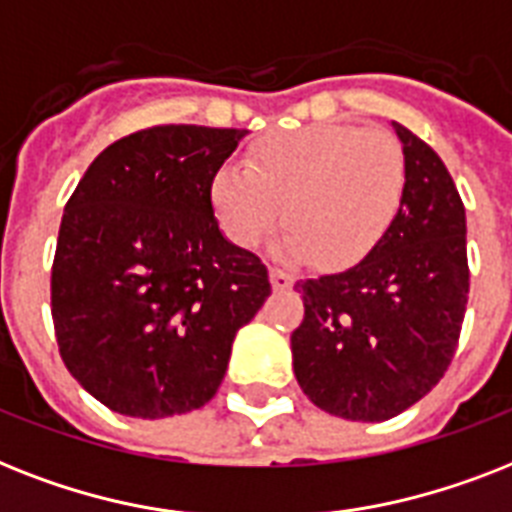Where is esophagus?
Segmentation results:
<instances>
[{
	"label": "esophagus",
	"mask_w": 512,
	"mask_h": 512,
	"mask_svg": "<svg viewBox=\"0 0 512 512\" xmlns=\"http://www.w3.org/2000/svg\"><path fill=\"white\" fill-rule=\"evenodd\" d=\"M269 280H272V288H275V290H290V288H293V277H290L288 272L277 269V267L269 269Z\"/></svg>",
	"instance_id": "obj_1"
}]
</instances>
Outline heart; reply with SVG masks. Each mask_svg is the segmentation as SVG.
I'll list each match as a JSON object with an SVG mask.
<instances>
[{
	"label": "heart",
	"mask_w": 512,
	"mask_h": 512,
	"mask_svg": "<svg viewBox=\"0 0 512 512\" xmlns=\"http://www.w3.org/2000/svg\"><path fill=\"white\" fill-rule=\"evenodd\" d=\"M242 169L224 166L211 206L240 248L264 243L282 219V256L327 269L357 267L394 224L404 198L402 145L383 129L312 124L272 132L248 150Z\"/></svg>",
	"instance_id": "1"
}]
</instances>
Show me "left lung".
<instances>
[{
	"label": "left lung",
	"instance_id": "1",
	"mask_svg": "<svg viewBox=\"0 0 512 512\" xmlns=\"http://www.w3.org/2000/svg\"><path fill=\"white\" fill-rule=\"evenodd\" d=\"M394 129L407 182L391 230L357 267L296 282L304 320L290 335L301 391L362 423L394 418L444 378L470 288L463 198L436 150Z\"/></svg>",
	"mask_w": 512,
	"mask_h": 512
}]
</instances>
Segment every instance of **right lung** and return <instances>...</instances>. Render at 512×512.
Masks as SVG:
<instances>
[{
	"label": "right lung",
	"mask_w": 512,
	"mask_h": 512,
	"mask_svg": "<svg viewBox=\"0 0 512 512\" xmlns=\"http://www.w3.org/2000/svg\"><path fill=\"white\" fill-rule=\"evenodd\" d=\"M245 129L166 124L108 145L65 203L52 322L73 378L108 410L158 420L216 394L232 341L272 293L232 245L211 182Z\"/></svg>",
	"instance_id": "obj_1"
}]
</instances>
